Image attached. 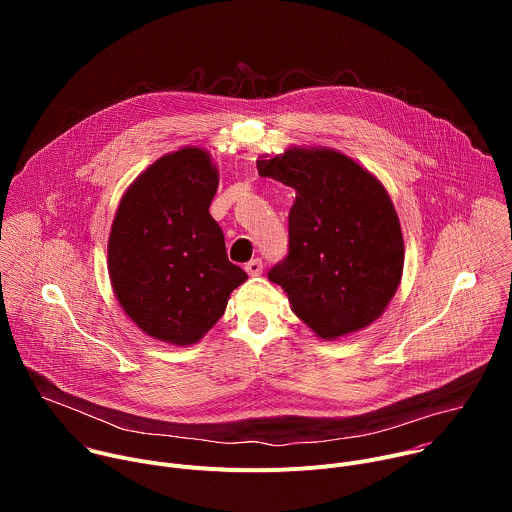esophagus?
Listing matches in <instances>:
<instances>
[{"instance_id":"obj_1","label":"esophagus","mask_w":512,"mask_h":512,"mask_svg":"<svg viewBox=\"0 0 512 512\" xmlns=\"http://www.w3.org/2000/svg\"><path fill=\"white\" fill-rule=\"evenodd\" d=\"M245 271L249 275H261L263 273V261L261 259H251L249 263H245Z\"/></svg>"}]
</instances>
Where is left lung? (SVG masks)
Masks as SVG:
<instances>
[{"instance_id": "1", "label": "left lung", "mask_w": 512, "mask_h": 512, "mask_svg": "<svg viewBox=\"0 0 512 512\" xmlns=\"http://www.w3.org/2000/svg\"><path fill=\"white\" fill-rule=\"evenodd\" d=\"M296 190L287 255L267 277L318 336L336 338L377 320L403 273V235L381 182L334 150H287L257 164Z\"/></svg>"}]
</instances>
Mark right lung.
<instances>
[{"label": "right lung", "mask_w": 512, "mask_h": 512, "mask_svg": "<svg viewBox=\"0 0 512 512\" xmlns=\"http://www.w3.org/2000/svg\"><path fill=\"white\" fill-rule=\"evenodd\" d=\"M218 172L206 152L160 158L125 192L109 235V275L127 316L172 344L198 342L247 273L229 261L208 208Z\"/></svg>", "instance_id": "right-lung-1"}]
</instances>
